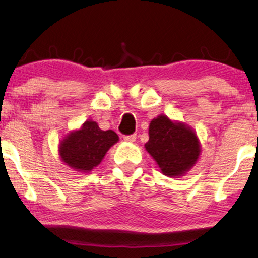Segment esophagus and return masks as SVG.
<instances>
[{
    "label": "esophagus",
    "instance_id": "obj_1",
    "mask_svg": "<svg viewBox=\"0 0 258 258\" xmlns=\"http://www.w3.org/2000/svg\"><path fill=\"white\" fill-rule=\"evenodd\" d=\"M123 140H124L125 142H135V140H136V134H133V135H125V136H123Z\"/></svg>",
    "mask_w": 258,
    "mask_h": 258
}]
</instances>
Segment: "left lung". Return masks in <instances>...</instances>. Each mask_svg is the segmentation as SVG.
<instances>
[{"instance_id":"8db88e82","label":"left lung","mask_w":258,"mask_h":258,"mask_svg":"<svg viewBox=\"0 0 258 258\" xmlns=\"http://www.w3.org/2000/svg\"><path fill=\"white\" fill-rule=\"evenodd\" d=\"M146 149L164 175L176 177L189 170L200 156L196 134L181 123H174L161 115L149 125Z\"/></svg>"}]
</instances>
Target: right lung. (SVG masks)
Wrapping results in <instances>:
<instances>
[{
  "instance_id": "add662e5",
  "label": "right lung",
  "mask_w": 258,
  "mask_h": 258,
  "mask_svg": "<svg viewBox=\"0 0 258 258\" xmlns=\"http://www.w3.org/2000/svg\"><path fill=\"white\" fill-rule=\"evenodd\" d=\"M118 141L112 130H101L96 122L87 121L82 128L67 136L59 144L62 161L77 171H90L101 163L109 148Z\"/></svg>"
}]
</instances>
